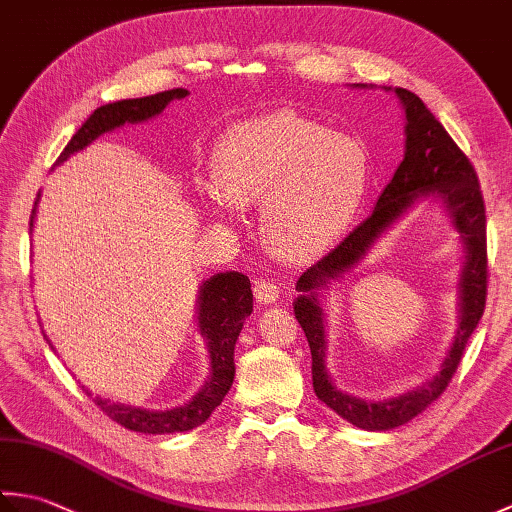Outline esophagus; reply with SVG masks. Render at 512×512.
<instances>
[{
	"instance_id": "1",
	"label": "esophagus",
	"mask_w": 512,
	"mask_h": 512,
	"mask_svg": "<svg viewBox=\"0 0 512 512\" xmlns=\"http://www.w3.org/2000/svg\"><path fill=\"white\" fill-rule=\"evenodd\" d=\"M255 299L257 303H264V306H270V303H275L281 295V290L273 281H266V279H259L255 281Z\"/></svg>"
}]
</instances>
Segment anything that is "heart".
<instances>
[{"label":"heart","instance_id":"1","mask_svg":"<svg viewBox=\"0 0 512 512\" xmlns=\"http://www.w3.org/2000/svg\"><path fill=\"white\" fill-rule=\"evenodd\" d=\"M369 187L365 149L343 134L286 110L235 123L200 182L213 215L259 204V231L270 253L306 264L350 231Z\"/></svg>","mask_w":512,"mask_h":512}]
</instances>
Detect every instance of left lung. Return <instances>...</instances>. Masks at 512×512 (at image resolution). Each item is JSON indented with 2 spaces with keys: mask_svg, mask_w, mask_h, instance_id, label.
<instances>
[{
  "mask_svg": "<svg viewBox=\"0 0 512 512\" xmlns=\"http://www.w3.org/2000/svg\"><path fill=\"white\" fill-rule=\"evenodd\" d=\"M356 90H374L376 85L352 83ZM380 90L394 92L405 112V156L394 178L378 195L374 211L356 226L332 253L310 266L297 281L299 297L292 301L295 317L306 332L312 352V387L336 416L365 431H389L413 420L436 400L453 376L466 341L480 323L486 303V213L475 169L447 129L433 116L420 96L405 88ZM422 201H433L454 230L459 231L463 266L459 276V328L445 351L439 372L422 386L402 395L369 401L347 395L336 388L327 372V315L324 295L327 290L360 265L368 250L391 227Z\"/></svg>",
  "mask_w": 512,
  "mask_h": 512,
  "instance_id": "1",
  "label": "left lung"
}]
</instances>
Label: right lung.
<instances>
[{
	"label": "right lung",
	"instance_id": "1",
	"mask_svg": "<svg viewBox=\"0 0 512 512\" xmlns=\"http://www.w3.org/2000/svg\"><path fill=\"white\" fill-rule=\"evenodd\" d=\"M187 94L189 90L178 88L143 96V99H125L99 107L79 127V132L70 138L68 147L61 151L54 167L63 165L70 156L79 154L81 149L92 145L103 134H110L114 129H121L123 125L151 121V118L165 112V107L171 101H180ZM39 198L41 191L37 193L35 206H32L30 233L35 228ZM250 312H253V290H250V281L246 275L237 273V270H226V273H217L202 281L198 299H195V325H198V334L206 343V352H209V376H206L198 394L189 402H184V405L165 411L132 407L125 405V402H114L101 396H94V402L103 409V413H107L114 422L123 424L129 431L162 436V433H182L200 427L211 416L213 409L224 400L228 389L233 385L235 341L239 332H242L246 317H250ZM43 336H46V332H43ZM46 341L50 343L48 336ZM88 394L92 396V391H88Z\"/></svg>",
	"mask_w": 512,
	"mask_h": 512
}]
</instances>
